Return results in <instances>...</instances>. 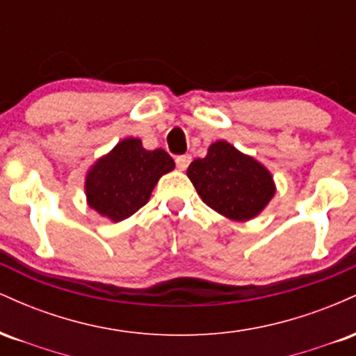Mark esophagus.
Here are the masks:
<instances>
[{"instance_id":"34e87169","label":"esophagus","mask_w":356,"mask_h":356,"mask_svg":"<svg viewBox=\"0 0 356 356\" xmlns=\"http://www.w3.org/2000/svg\"><path fill=\"white\" fill-rule=\"evenodd\" d=\"M191 161H192V157H191L189 154H186V155H177V157H175V165H177V169L186 170L187 167H189Z\"/></svg>"}]
</instances>
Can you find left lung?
I'll return each instance as SVG.
<instances>
[{
	"mask_svg": "<svg viewBox=\"0 0 356 356\" xmlns=\"http://www.w3.org/2000/svg\"><path fill=\"white\" fill-rule=\"evenodd\" d=\"M187 175L211 209L236 220L254 218L275 195L271 174L224 140L195 159Z\"/></svg>",
	"mask_w": 356,
	"mask_h": 356,
	"instance_id": "left-lung-1",
	"label": "left lung"
}]
</instances>
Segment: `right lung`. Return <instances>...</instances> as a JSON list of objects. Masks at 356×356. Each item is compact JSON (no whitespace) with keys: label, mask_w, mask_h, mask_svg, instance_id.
I'll use <instances>...</instances> for the list:
<instances>
[{"label":"right lung","mask_w":356,"mask_h":356,"mask_svg":"<svg viewBox=\"0 0 356 356\" xmlns=\"http://www.w3.org/2000/svg\"><path fill=\"white\" fill-rule=\"evenodd\" d=\"M174 167L165 150H145L138 138H125L88 172L90 207L115 222L130 218L145 206L161 175Z\"/></svg>","instance_id":"right-lung-1"}]
</instances>
